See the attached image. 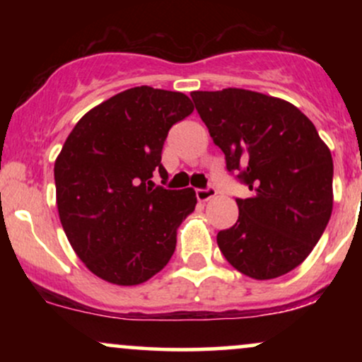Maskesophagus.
<instances>
[{"instance_id": "obj_1", "label": "esophagus", "mask_w": 362, "mask_h": 362, "mask_svg": "<svg viewBox=\"0 0 362 362\" xmlns=\"http://www.w3.org/2000/svg\"><path fill=\"white\" fill-rule=\"evenodd\" d=\"M195 195H197V201L206 202L209 199H213L216 195V189L214 187H207V189H197L195 190Z\"/></svg>"}]
</instances>
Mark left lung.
Segmentation results:
<instances>
[{
	"label": "left lung",
	"mask_w": 362,
	"mask_h": 362,
	"mask_svg": "<svg viewBox=\"0 0 362 362\" xmlns=\"http://www.w3.org/2000/svg\"><path fill=\"white\" fill-rule=\"evenodd\" d=\"M216 146L252 195L218 233L224 259L252 279L296 269L325 231L334 161L313 122L293 103L243 88L190 93Z\"/></svg>",
	"instance_id": "8db88e82"
}]
</instances>
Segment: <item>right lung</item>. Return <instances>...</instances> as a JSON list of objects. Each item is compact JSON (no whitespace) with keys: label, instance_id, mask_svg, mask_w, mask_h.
I'll list each match as a JSON object with an SVG mask.
<instances>
[{"label":"right lung","instance_id":"obj_1","mask_svg":"<svg viewBox=\"0 0 362 362\" xmlns=\"http://www.w3.org/2000/svg\"><path fill=\"white\" fill-rule=\"evenodd\" d=\"M194 112L180 91L136 86L86 112L54 163L59 219L90 272L117 286L151 279L195 209L194 189H153L170 127Z\"/></svg>","mask_w":362,"mask_h":362}]
</instances>
